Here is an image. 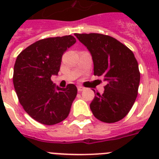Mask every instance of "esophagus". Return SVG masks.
<instances>
[{
    "label": "esophagus",
    "mask_w": 159,
    "mask_h": 159,
    "mask_svg": "<svg viewBox=\"0 0 159 159\" xmlns=\"http://www.w3.org/2000/svg\"><path fill=\"white\" fill-rule=\"evenodd\" d=\"M77 89H78V92H82V91H84V88H83V87L81 86H78Z\"/></svg>",
    "instance_id": "1"
}]
</instances>
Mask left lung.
I'll return each mask as SVG.
<instances>
[{"label": "left lung", "mask_w": 159, "mask_h": 159, "mask_svg": "<svg viewBox=\"0 0 159 159\" xmlns=\"http://www.w3.org/2000/svg\"><path fill=\"white\" fill-rule=\"evenodd\" d=\"M75 36L92 55L94 75L103 78L107 84L102 95L95 94L90 104L92 114L104 123L121 120L138 95L140 73L134 53L111 36L99 33Z\"/></svg>", "instance_id": "obj_1"}]
</instances>
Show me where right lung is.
Masks as SVG:
<instances>
[{
    "label": "right lung",
    "mask_w": 159,
    "mask_h": 159,
    "mask_svg": "<svg viewBox=\"0 0 159 159\" xmlns=\"http://www.w3.org/2000/svg\"><path fill=\"white\" fill-rule=\"evenodd\" d=\"M76 42L71 35L43 39L20 53L13 70V85L20 104L36 121L44 125L62 122L69 114L77 88L57 86L52 75L60 71L62 56Z\"/></svg>",
    "instance_id": "right-lung-1"
}]
</instances>
